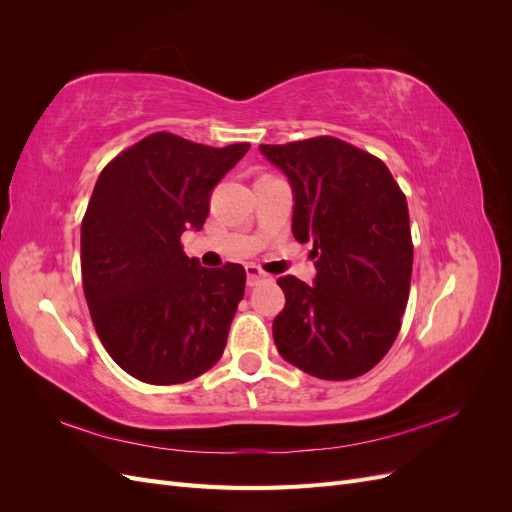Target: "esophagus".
Here are the masks:
<instances>
[{"label":"esophagus","instance_id":"1","mask_svg":"<svg viewBox=\"0 0 512 512\" xmlns=\"http://www.w3.org/2000/svg\"><path fill=\"white\" fill-rule=\"evenodd\" d=\"M245 273H247V286H256L267 277V273L262 271L258 265H247Z\"/></svg>","mask_w":512,"mask_h":512}]
</instances>
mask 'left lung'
<instances>
[{
	"instance_id": "1",
	"label": "left lung",
	"mask_w": 512,
	"mask_h": 512,
	"mask_svg": "<svg viewBox=\"0 0 512 512\" xmlns=\"http://www.w3.org/2000/svg\"><path fill=\"white\" fill-rule=\"evenodd\" d=\"M294 194L292 235L312 241L316 280H277L286 305L273 339L294 367L352 380L391 350L406 312L412 235L406 196L386 164L335 136L260 145Z\"/></svg>"
}]
</instances>
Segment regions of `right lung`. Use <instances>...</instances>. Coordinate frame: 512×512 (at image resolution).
I'll return each mask as SVG.
<instances>
[{
  "label": "right lung",
  "instance_id": "1",
  "mask_svg": "<svg viewBox=\"0 0 512 512\" xmlns=\"http://www.w3.org/2000/svg\"><path fill=\"white\" fill-rule=\"evenodd\" d=\"M247 149L156 132L96 181L81 224L83 290L102 346L136 380L181 384L220 361L245 269L200 267L181 235L203 228L211 190Z\"/></svg>",
  "mask_w": 512,
  "mask_h": 512
}]
</instances>
